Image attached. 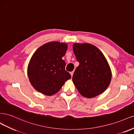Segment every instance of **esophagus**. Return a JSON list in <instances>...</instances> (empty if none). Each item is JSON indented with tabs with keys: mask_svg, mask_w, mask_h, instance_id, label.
<instances>
[{
	"mask_svg": "<svg viewBox=\"0 0 134 134\" xmlns=\"http://www.w3.org/2000/svg\"><path fill=\"white\" fill-rule=\"evenodd\" d=\"M73 73H74V72H73V71L70 72V74H71V75L72 77V76H73Z\"/></svg>",
	"mask_w": 134,
	"mask_h": 134,
	"instance_id": "obj_1",
	"label": "esophagus"
}]
</instances>
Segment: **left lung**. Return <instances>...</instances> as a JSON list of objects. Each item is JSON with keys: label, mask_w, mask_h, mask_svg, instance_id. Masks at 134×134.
Returning a JSON list of instances; mask_svg holds the SVG:
<instances>
[{"label": "left lung", "mask_w": 134, "mask_h": 134, "mask_svg": "<svg viewBox=\"0 0 134 134\" xmlns=\"http://www.w3.org/2000/svg\"><path fill=\"white\" fill-rule=\"evenodd\" d=\"M73 50L80 64L72 77L79 93L92 98L102 93L109 86L112 73L106 58L96 46L90 43L73 45Z\"/></svg>", "instance_id": "obj_1"}]
</instances>
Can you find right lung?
Masks as SVG:
<instances>
[{"label":"right lung","mask_w":134,"mask_h":134,"mask_svg":"<svg viewBox=\"0 0 134 134\" xmlns=\"http://www.w3.org/2000/svg\"><path fill=\"white\" fill-rule=\"evenodd\" d=\"M67 48L65 43L51 42L41 46L34 53L27 73L30 82L37 91L52 96L71 78L65 70L66 63L62 59Z\"/></svg>","instance_id":"add662e5"}]
</instances>
